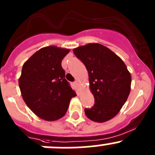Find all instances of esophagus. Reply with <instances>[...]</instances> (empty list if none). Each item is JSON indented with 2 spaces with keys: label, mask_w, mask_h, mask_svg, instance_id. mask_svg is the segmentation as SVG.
<instances>
[{
  "label": "esophagus",
  "mask_w": 155,
  "mask_h": 155,
  "mask_svg": "<svg viewBox=\"0 0 155 155\" xmlns=\"http://www.w3.org/2000/svg\"><path fill=\"white\" fill-rule=\"evenodd\" d=\"M73 84H74L76 86H79V81H75V82H73Z\"/></svg>",
  "instance_id": "34e87169"
}]
</instances>
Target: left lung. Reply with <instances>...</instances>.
<instances>
[{"mask_svg": "<svg viewBox=\"0 0 155 155\" xmlns=\"http://www.w3.org/2000/svg\"><path fill=\"white\" fill-rule=\"evenodd\" d=\"M73 53L86 67L94 104L85 108L91 120L103 123L119 113L130 92L131 75L124 61L100 44H88Z\"/></svg>", "mask_w": 155, "mask_h": 155, "instance_id": "left-lung-1", "label": "left lung"}]
</instances>
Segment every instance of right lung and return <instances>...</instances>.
<instances>
[{"label": "right lung", "instance_id": "obj_1", "mask_svg": "<svg viewBox=\"0 0 155 155\" xmlns=\"http://www.w3.org/2000/svg\"><path fill=\"white\" fill-rule=\"evenodd\" d=\"M69 51L54 46L43 48L22 66L19 79L22 98L38 117L45 120L63 117L70 99L76 96L61 66Z\"/></svg>", "mask_w": 155, "mask_h": 155}]
</instances>
